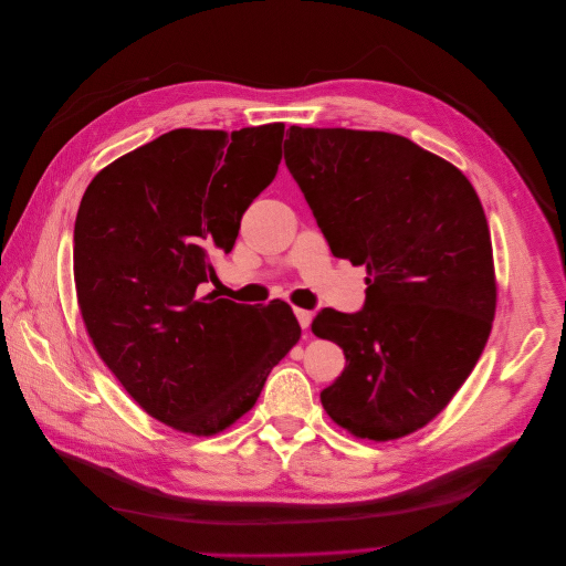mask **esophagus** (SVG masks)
Here are the masks:
<instances>
[{"mask_svg":"<svg viewBox=\"0 0 566 566\" xmlns=\"http://www.w3.org/2000/svg\"><path fill=\"white\" fill-rule=\"evenodd\" d=\"M294 315H297V322L300 327L306 332L311 327V319H313V313L306 311V308H294Z\"/></svg>","mask_w":566,"mask_h":566,"instance_id":"esophagus-1","label":"esophagus"}]
</instances>
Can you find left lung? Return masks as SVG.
<instances>
[{
    "label": "left lung",
    "mask_w": 566,
    "mask_h": 566,
    "mask_svg": "<svg viewBox=\"0 0 566 566\" xmlns=\"http://www.w3.org/2000/svg\"><path fill=\"white\" fill-rule=\"evenodd\" d=\"M283 149L332 253L368 274L359 313L325 308L311 325L345 355L322 408L355 438H406L449 406L489 340L486 213L459 168L396 133L290 126Z\"/></svg>",
    "instance_id": "obj_1"
}]
</instances>
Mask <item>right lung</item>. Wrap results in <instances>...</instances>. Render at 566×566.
<instances>
[{
    "label": "right lung",
    "mask_w": 566,
    "mask_h": 566,
    "mask_svg": "<svg viewBox=\"0 0 566 566\" xmlns=\"http://www.w3.org/2000/svg\"><path fill=\"white\" fill-rule=\"evenodd\" d=\"M285 124L175 128L105 166L73 232V276L103 364L160 423L198 438L244 417L300 340L285 302L202 294L249 205L274 181Z\"/></svg>",
    "instance_id": "right-lung-1"
}]
</instances>
